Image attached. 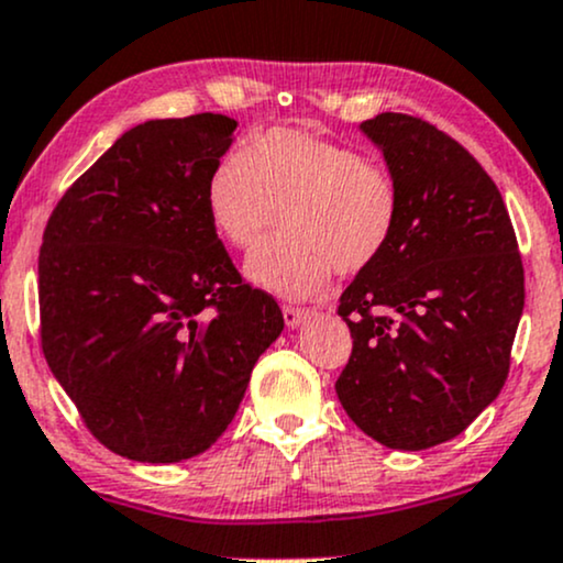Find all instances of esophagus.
<instances>
[{
    "label": "esophagus",
    "mask_w": 563,
    "mask_h": 563,
    "mask_svg": "<svg viewBox=\"0 0 563 563\" xmlns=\"http://www.w3.org/2000/svg\"><path fill=\"white\" fill-rule=\"evenodd\" d=\"M282 313H284V323H287V327H300L302 321L310 319V313H313V310H310V308L284 306V308H282Z\"/></svg>",
    "instance_id": "34e87169"
}]
</instances>
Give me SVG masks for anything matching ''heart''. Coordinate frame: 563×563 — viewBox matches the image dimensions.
<instances>
[{"instance_id":"obj_1","label":"heart","mask_w":563,"mask_h":563,"mask_svg":"<svg viewBox=\"0 0 563 563\" xmlns=\"http://www.w3.org/2000/svg\"><path fill=\"white\" fill-rule=\"evenodd\" d=\"M216 234L253 253L282 223L287 234L247 263L271 292L306 297L329 276H355L387 253L400 189L385 165L300 129H268L223 155L205 181Z\"/></svg>"}]
</instances>
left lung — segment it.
I'll list each match as a JSON object with an SVG mask.
<instances>
[{"label":"left lung","mask_w":563,"mask_h":563,"mask_svg":"<svg viewBox=\"0 0 563 563\" xmlns=\"http://www.w3.org/2000/svg\"><path fill=\"white\" fill-rule=\"evenodd\" d=\"M400 189L387 253L342 292L353 353L336 398L395 451L453 440L506 385L525 266L506 202L445 131L406 112L361 123Z\"/></svg>","instance_id":"obj_1"}]
</instances>
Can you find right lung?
Masks as SVG:
<instances>
[{"instance_id": "1", "label": "right lung", "mask_w": 563, "mask_h": 563, "mask_svg": "<svg viewBox=\"0 0 563 563\" xmlns=\"http://www.w3.org/2000/svg\"><path fill=\"white\" fill-rule=\"evenodd\" d=\"M236 121L213 112L125 131L59 197L38 250V336L104 448L174 464L227 432L284 329L236 271L205 181Z\"/></svg>"}]
</instances>
